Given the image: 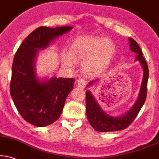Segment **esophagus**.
Listing matches in <instances>:
<instances>
[{"mask_svg": "<svg viewBox=\"0 0 159 159\" xmlns=\"http://www.w3.org/2000/svg\"><path fill=\"white\" fill-rule=\"evenodd\" d=\"M77 85H78V87L82 88V89L85 88V86H86L85 80H84V78H79V79H78V81H77Z\"/></svg>", "mask_w": 159, "mask_h": 159, "instance_id": "esophagus-1", "label": "esophagus"}]
</instances>
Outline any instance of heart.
<instances>
[{"mask_svg": "<svg viewBox=\"0 0 159 159\" xmlns=\"http://www.w3.org/2000/svg\"><path fill=\"white\" fill-rule=\"evenodd\" d=\"M115 51L114 44L109 39L82 36L74 40L70 55L63 54L64 65L72 67L75 61H84L82 70L88 75H96L103 70Z\"/></svg>", "mask_w": 159, "mask_h": 159, "instance_id": "obj_1", "label": "heart"}]
</instances>
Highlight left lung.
Segmentation results:
<instances>
[{
	"instance_id": "obj_1",
	"label": "left lung",
	"mask_w": 159,
	"mask_h": 159,
	"mask_svg": "<svg viewBox=\"0 0 159 159\" xmlns=\"http://www.w3.org/2000/svg\"><path fill=\"white\" fill-rule=\"evenodd\" d=\"M130 49L136 54V60L141 63L143 68V79L141 84L139 94L137 100L136 101L133 107L130 108L129 111L125 113L124 115L119 117L108 115L103 111L100 106L98 105L94 96L90 91L86 92V116L88 121L90 125L93 127L94 130L100 132H109L117 131L125 129L128 128L132 122L135 120L139 112L144 105L147 97V91H148V81L149 76L148 66L143 57V53L141 51V48L139 46L138 43L132 38H129ZM95 81H92L89 84L90 86Z\"/></svg>"
}]
</instances>
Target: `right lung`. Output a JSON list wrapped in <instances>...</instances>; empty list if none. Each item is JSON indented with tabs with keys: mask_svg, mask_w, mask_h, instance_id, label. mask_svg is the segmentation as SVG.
<instances>
[{
	"mask_svg": "<svg viewBox=\"0 0 159 159\" xmlns=\"http://www.w3.org/2000/svg\"><path fill=\"white\" fill-rule=\"evenodd\" d=\"M71 29V26L39 27L24 39L14 57L10 94L22 117L37 127L49 125L59 119L75 82L74 78L55 77L39 81L35 73L38 50L45 49Z\"/></svg>",
	"mask_w": 159,
	"mask_h": 159,
	"instance_id": "obj_1",
	"label": "right lung"
}]
</instances>
